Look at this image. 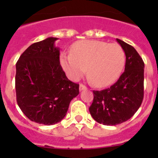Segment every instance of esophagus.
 I'll return each instance as SVG.
<instances>
[{
  "instance_id": "1",
  "label": "esophagus",
  "mask_w": 158,
  "mask_h": 158,
  "mask_svg": "<svg viewBox=\"0 0 158 158\" xmlns=\"http://www.w3.org/2000/svg\"><path fill=\"white\" fill-rule=\"evenodd\" d=\"M87 87L84 86V84H79V91H84V90H86Z\"/></svg>"
}]
</instances>
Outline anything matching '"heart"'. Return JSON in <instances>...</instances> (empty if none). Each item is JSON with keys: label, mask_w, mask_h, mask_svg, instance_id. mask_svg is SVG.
Masks as SVG:
<instances>
[{"label": "heart", "mask_w": 158, "mask_h": 158, "mask_svg": "<svg viewBox=\"0 0 158 158\" xmlns=\"http://www.w3.org/2000/svg\"><path fill=\"white\" fill-rule=\"evenodd\" d=\"M60 63L69 79L78 80L86 71L97 87H106L118 79L125 64L123 48L116 43L98 40H81L70 48V54H62Z\"/></svg>", "instance_id": "obj_1"}]
</instances>
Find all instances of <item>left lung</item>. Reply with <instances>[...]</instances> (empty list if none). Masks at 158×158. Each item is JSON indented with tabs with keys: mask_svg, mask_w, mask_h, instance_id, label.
Returning <instances> with one entry per match:
<instances>
[{
	"mask_svg": "<svg viewBox=\"0 0 158 158\" xmlns=\"http://www.w3.org/2000/svg\"><path fill=\"white\" fill-rule=\"evenodd\" d=\"M125 52V71L110 88L94 91V101L89 107L92 117L105 125H116L132 117L143 98L144 63L137 51L116 38Z\"/></svg>",
	"mask_w": 158,
	"mask_h": 158,
	"instance_id": "obj_1",
	"label": "left lung"
}]
</instances>
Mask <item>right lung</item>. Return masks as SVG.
Masks as SVG:
<instances>
[{
  "instance_id": "1",
  "label": "right lung",
  "mask_w": 158,
  "mask_h": 158,
  "mask_svg": "<svg viewBox=\"0 0 158 158\" xmlns=\"http://www.w3.org/2000/svg\"><path fill=\"white\" fill-rule=\"evenodd\" d=\"M57 39L33 43L16 63L17 103L29 120L45 125L60 122L79 94V84L69 80L60 66Z\"/></svg>"
}]
</instances>
